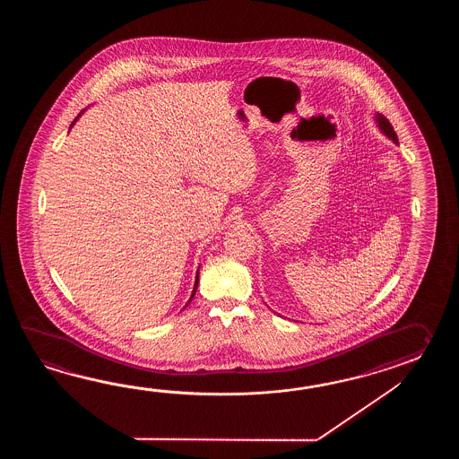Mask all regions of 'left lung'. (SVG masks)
<instances>
[{"mask_svg": "<svg viewBox=\"0 0 459 459\" xmlns=\"http://www.w3.org/2000/svg\"><path fill=\"white\" fill-rule=\"evenodd\" d=\"M376 121H377V125L381 127L382 133H385V136H389L395 144H399V139H397V134H395L394 127L390 125L389 119L377 113V115H376Z\"/></svg>", "mask_w": 459, "mask_h": 459, "instance_id": "8db88e82", "label": "left lung"}]
</instances>
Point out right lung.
<instances>
[{"mask_svg": "<svg viewBox=\"0 0 459 459\" xmlns=\"http://www.w3.org/2000/svg\"><path fill=\"white\" fill-rule=\"evenodd\" d=\"M80 115H82V113H80ZM80 115H78V117H80ZM78 117H75V119H74V123H75V121H77ZM74 123H72V125H74ZM196 285H198V273H196L195 287H194V292H192V297H190V300H192V299H194V295H195V292H196ZM190 300H188V302H190Z\"/></svg>", "mask_w": 459, "mask_h": 459, "instance_id": "right-lung-1", "label": "right lung"}]
</instances>
